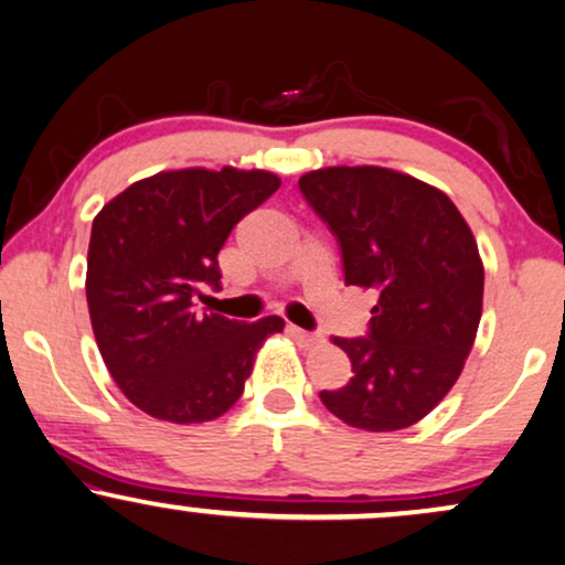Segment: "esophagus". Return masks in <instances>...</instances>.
<instances>
[{
	"label": "esophagus",
	"mask_w": 565,
	"mask_h": 565,
	"mask_svg": "<svg viewBox=\"0 0 565 565\" xmlns=\"http://www.w3.org/2000/svg\"><path fill=\"white\" fill-rule=\"evenodd\" d=\"M289 333H291V339L299 341V344H305V347H318L320 341H323L318 333L305 331V328H299V326H289Z\"/></svg>",
	"instance_id": "obj_1"
}]
</instances>
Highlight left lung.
<instances>
[{
  "label": "left lung",
  "mask_w": 565,
  "mask_h": 565,
  "mask_svg": "<svg viewBox=\"0 0 565 565\" xmlns=\"http://www.w3.org/2000/svg\"><path fill=\"white\" fill-rule=\"evenodd\" d=\"M299 190L339 239L344 281L377 295L367 335H333L354 375L320 402L360 430H404L443 402L472 352L484 289L475 234L446 192L394 169H316Z\"/></svg>",
  "instance_id": "obj_1"
}]
</instances>
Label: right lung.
Wrapping results in <instances>:
<instances>
[{"label":"right lung","instance_id":"right-lung-1","mask_svg":"<svg viewBox=\"0 0 565 565\" xmlns=\"http://www.w3.org/2000/svg\"><path fill=\"white\" fill-rule=\"evenodd\" d=\"M278 184L263 169L159 171L93 218V335L119 391L151 417L192 425L230 412L263 341L284 331L278 316L242 323L195 307L203 287L218 289L230 232Z\"/></svg>","mask_w":565,"mask_h":565}]
</instances>
